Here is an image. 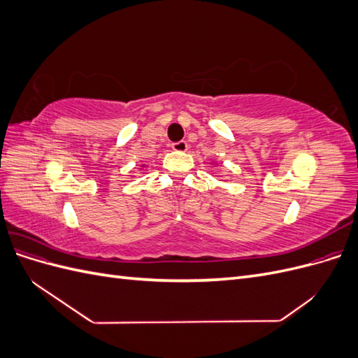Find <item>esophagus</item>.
I'll return each mask as SVG.
<instances>
[{"instance_id": "1", "label": "esophagus", "mask_w": 358, "mask_h": 358, "mask_svg": "<svg viewBox=\"0 0 358 358\" xmlns=\"http://www.w3.org/2000/svg\"><path fill=\"white\" fill-rule=\"evenodd\" d=\"M171 149L176 150V152H185V150L188 149V143L185 142V140H179V142L171 143Z\"/></svg>"}]
</instances>
